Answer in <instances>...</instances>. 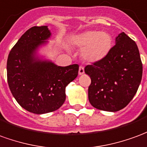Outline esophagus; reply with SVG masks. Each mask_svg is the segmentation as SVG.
<instances>
[{
    "label": "esophagus",
    "instance_id": "1",
    "mask_svg": "<svg viewBox=\"0 0 147 147\" xmlns=\"http://www.w3.org/2000/svg\"><path fill=\"white\" fill-rule=\"evenodd\" d=\"M85 73V68H84V66L83 65H80V67H79V71L78 74L79 75H82Z\"/></svg>",
    "mask_w": 147,
    "mask_h": 147
}]
</instances>
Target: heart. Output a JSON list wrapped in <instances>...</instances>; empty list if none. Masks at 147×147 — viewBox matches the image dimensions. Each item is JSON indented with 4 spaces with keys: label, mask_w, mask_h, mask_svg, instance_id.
<instances>
[{
    "label": "heart",
    "mask_w": 147,
    "mask_h": 147,
    "mask_svg": "<svg viewBox=\"0 0 147 147\" xmlns=\"http://www.w3.org/2000/svg\"><path fill=\"white\" fill-rule=\"evenodd\" d=\"M73 44L82 49L83 59L90 62H98L105 58L112 47V37L106 32L87 31L76 35Z\"/></svg>",
    "instance_id": "1"
}]
</instances>
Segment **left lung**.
<instances>
[{
  "instance_id": "8db88e82",
  "label": "left lung",
  "mask_w": 147,
  "mask_h": 147,
  "mask_svg": "<svg viewBox=\"0 0 147 147\" xmlns=\"http://www.w3.org/2000/svg\"><path fill=\"white\" fill-rule=\"evenodd\" d=\"M91 78L90 104L102 111L117 112L128 105L142 80V64L134 40L122 32L105 58L85 66Z\"/></svg>"
}]
</instances>
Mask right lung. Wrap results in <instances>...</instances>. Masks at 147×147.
I'll return each mask as SVG.
<instances>
[{"label": "right lung", "mask_w": 147, "mask_h": 147, "mask_svg": "<svg viewBox=\"0 0 147 147\" xmlns=\"http://www.w3.org/2000/svg\"><path fill=\"white\" fill-rule=\"evenodd\" d=\"M51 36L47 26H35L22 35L9 52L7 79L10 91L22 108L44 114L65 102V86L78 74V64L58 66L35 59V51Z\"/></svg>", "instance_id": "right-lung-1"}]
</instances>
